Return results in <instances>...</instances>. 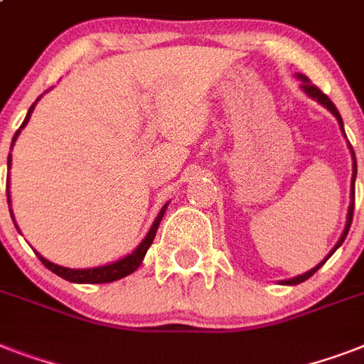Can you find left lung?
Listing matches in <instances>:
<instances>
[{
    "mask_svg": "<svg viewBox=\"0 0 364 364\" xmlns=\"http://www.w3.org/2000/svg\"><path fill=\"white\" fill-rule=\"evenodd\" d=\"M296 77H299L300 81H302V85H300V87H302V90H304V92L308 94V96H310V98L317 100V102H319V104L325 105V107H327V109L331 111V113H333L334 117H336V121H338L340 128H342V132H344V122H342V117H340L338 109H336V105H334L333 102H331V98H328L327 94H323L321 90H319V88L316 87V85H311L310 79H308V77H306V75H302V73H299V75H296ZM344 136H346V132H344ZM350 151H351V156H353V176H351V194H350L351 202H350V208H348V221H346L344 232H342V236H340V240H338V242H336V245H334V247L331 249V253H328L327 257H325V259H323L321 262H319V264L316 266V268H311L310 272H306V274H302V276H296V277H293V279H285V282H282V283H285V285H299V283L306 282V279H308V277L314 276V274H316V272L319 270V268H321V266L325 264V262H327L328 259H331V255H333L334 251H336V249H338L340 245H342V243H344L346 236H348V232H350L351 219H353V208H355V177H357L355 153H353V147H351V145H350Z\"/></svg>",
    "mask_w": 364,
    "mask_h": 364,
    "instance_id": "left-lung-1",
    "label": "left lung"
}]
</instances>
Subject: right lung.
<instances>
[{"mask_svg": "<svg viewBox=\"0 0 364 364\" xmlns=\"http://www.w3.org/2000/svg\"><path fill=\"white\" fill-rule=\"evenodd\" d=\"M39 98H41V96H39ZM39 98H37V100H39ZM37 100H36V104H37ZM36 104L31 105L30 109H28V115H26L22 126H20L18 130H16V134H14L11 147H13L14 141H16V137H18L20 130H22V128L28 124V121H30L31 111H33ZM7 166L11 168V154H9ZM7 200L11 202V198H9V193H7ZM166 208H168V204H164V208L160 210V213L156 215V219H154L153 227H151V230L147 232V236L143 238V242L139 243V245H137V247L134 249L130 255H126L124 259L117 260V262H111V264H105V266H96V268H82V270H75V268H64V266L54 264V262L47 260L45 257H41L39 253H37V257L41 259V262L47 266L48 270L54 272L56 276L64 277V279H68V282H71V283H111V282H117V279H121V277L130 276L132 272H136L137 268H139L143 257H145L147 249L151 247V243H153L154 234H156V230H159V225H160V221H162V217H164ZM11 217H13V211H11ZM14 227H16V225H14Z\"/></svg>", "mask_w": 364, "mask_h": 364, "instance_id": "1", "label": "right lung"}]
</instances>
